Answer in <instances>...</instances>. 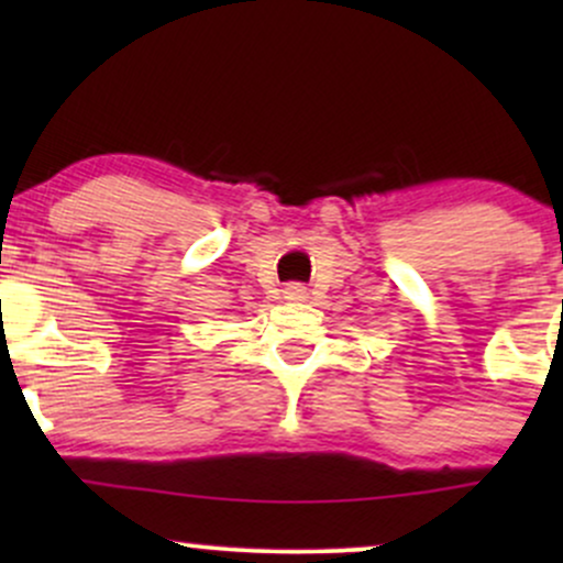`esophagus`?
Wrapping results in <instances>:
<instances>
[{"label": "esophagus", "mask_w": 563, "mask_h": 563, "mask_svg": "<svg viewBox=\"0 0 563 563\" xmlns=\"http://www.w3.org/2000/svg\"><path fill=\"white\" fill-rule=\"evenodd\" d=\"M286 299L288 301H303V299H307V288H303L301 283H290V286L286 288Z\"/></svg>", "instance_id": "obj_1"}]
</instances>
